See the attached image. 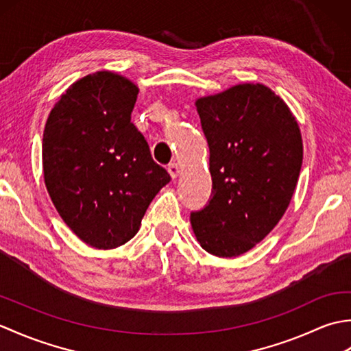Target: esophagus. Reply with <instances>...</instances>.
Returning <instances> with one entry per match:
<instances>
[{
  "mask_svg": "<svg viewBox=\"0 0 351 351\" xmlns=\"http://www.w3.org/2000/svg\"><path fill=\"white\" fill-rule=\"evenodd\" d=\"M167 170H169V173H170L171 178H173V180H175V178H178V175H180V171H181L180 166H178L176 162H170Z\"/></svg>",
  "mask_w": 351,
  "mask_h": 351,
  "instance_id": "1",
  "label": "esophagus"
}]
</instances>
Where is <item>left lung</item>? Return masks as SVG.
Here are the masks:
<instances>
[{"label":"left lung","mask_w":351,"mask_h":351,"mask_svg":"<svg viewBox=\"0 0 351 351\" xmlns=\"http://www.w3.org/2000/svg\"><path fill=\"white\" fill-rule=\"evenodd\" d=\"M210 146L213 196L190 221L200 247L219 258L249 252L283 217L299 181L303 141L280 96L244 83L199 98Z\"/></svg>","instance_id":"obj_1"}]
</instances>
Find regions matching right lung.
<instances>
[{"mask_svg": "<svg viewBox=\"0 0 351 351\" xmlns=\"http://www.w3.org/2000/svg\"><path fill=\"white\" fill-rule=\"evenodd\" d=\"M138 87L99 71L75 81L43 131L45 185L56 210L81 241L108 250L138 232L149 204L170 182L134 123Z\"/></svg>", "mask_w": 351, "mask_h": 351, "instance_id": "1", "label": "right lung"}]
</instances>
